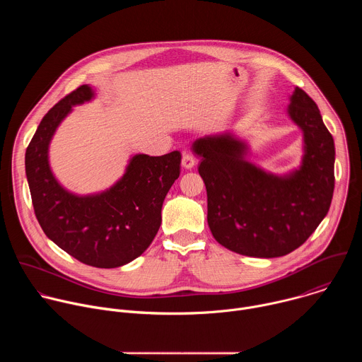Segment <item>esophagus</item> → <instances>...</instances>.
Segmentation results:
<instances>
[{
	"mask_svg": "<svg viewBox=\"0 0 362 362\" xmlns=\"http://www.w3.org/2000/svg\"><path fill=\"white\" fill-rule=\"evenodd\" d=\"M196 165V159L192 156L190 153H183V158H182V166L185 169H193Z\"/></svg>",
	"mask_w": 362,
	"mask_h": 362,
	"instance_id": "esophagus-1",
	"label": "esophagus"
}]
</instances>
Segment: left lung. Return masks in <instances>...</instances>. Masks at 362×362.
Listing matches in <instances>:
<instances>
[{"label":"left lung","mask_w":362,"mask_h":362,"mask_svg":"<svg viewBox=\"0 0 362 362\" xmlns=\"http://www.w3.org/2000/svg\"><path fill=\"white\" fill-rule=\"evenodd\" d=\"M288 115L302 130L300 166L278 176L246 159L247 144L230 133L199 137L192 148L208 192L214 238L232 252L278 257L299 247L327 216L334 193V139L315 101L295 87Z\"/></svg>","instance_id":"left-lung-1"}]
</instances>
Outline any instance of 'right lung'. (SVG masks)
<instances>
[{
	"label": "right lung",
	"mask_w": 362,
	"mask_h": 362,
	"mask_svg": "<svg viewBox=\"0 0 362 362\" xmlns=\"http://www.w3.org/2000/svg\"><path fill=\"white\" fill-rule=\"evenodd\" d=\"M94 98L84 84L42 117L25 151V175L37 221L59 247L95 268H119L140 256L162 223L163 200L180 175V151L134 154L110 189L76 194L51 172L48 147L73 107Z\"/></svg>",
	"instance_id": "add662e5"
}]
</instances>
